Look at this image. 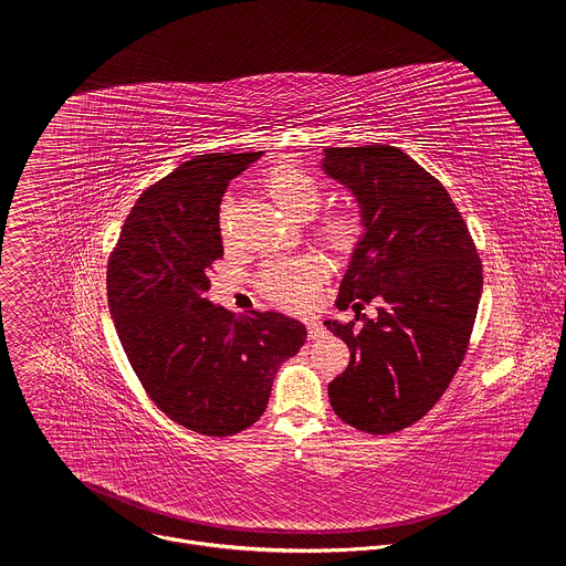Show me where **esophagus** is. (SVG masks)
<instances>
[{"instance_id": "esophagus-1", "label": "esophagus", "mask_w": 566, "mask_h": 566, "mask_svg": "<svg viewBox=\"0 0 566 566\" xmlns=\"http://www.w3.org/2000/svg\"><path fill=\"white\" fill-rule=\"evenodd\" d=\"M306 332H308V338H311V340H317V338H322V336L327 334L325 325H322V322H319L317 317H308V319H306Z\"/></svg>"}]
</instances>
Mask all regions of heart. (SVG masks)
Instances as JSON below:
<instances>
[{
  "label": "heart",
  "instance_id": "heart-1",
  "mask_svg": "<svg viewBox=\"0 0 566 566\" xmlns=\"http://www.w3.org/2000/svg\"><path fill=\"white\" fill-rule=\"evenodd\" d=\"M271 199L293 219H306L319 203L317 181L293 168L280 166L266 177ZM319 237L338 253H349L363 237V219L354 210H343L319 223ZM322 280V264L315 258H297L291 262L269 264L260 275V289L284 308H306Z\"/></svg>",
  "mask_w": 566,
  "mask_h": 566
}]
</instances>
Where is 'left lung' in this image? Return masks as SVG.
<instances>
[{
	"mask_svg": "<svg viewBox=\"0 0 566 566\" xmlns=\"http://www.w3.org/2000/svg\"><path fill=\"white\" fill-rule=\"evenodd\" d=\"M319 168L345 186L363 219L327 329L352 352L329 382L334 412L356 430L391 434L423 419L457 374L481 297L476 249L448 190L391 145L325 147ZM376 298L379 315L357 311Z\"/></svg>",
	"mask_w": 566,
	"mask_h": 566,
	"instance_id": "obj_1",
	"label": "left lung"
}]
</instances>
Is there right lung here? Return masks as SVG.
Segmentation results:
<instances>
[{"instance_id": "obj_1", "label": "right lung", "mask_w": 566, "mask_h": 566, "mask_svg": "<svg viewBox=\"0 0 566 566\" xmlns=\"http://www.w3.org/2000/svg\"><path fill=\"white\" fill-rule=\"evenodd\" d=\"M260 156L199 154L147 188L107 266L109 313L132 369L160 412L206 437L251 428L280 365L306 340L295 317L234 315L206 295L223 258L221 197Z\"/></svg>"}]
</instances>
